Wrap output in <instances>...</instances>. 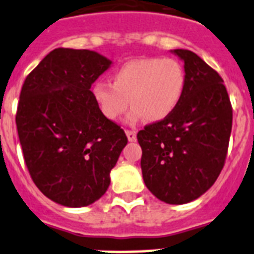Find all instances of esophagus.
Listing matches in <instances>:
<instances>
[{
    "instance_id": "esophagus-1",
    "label": "esophagus",
    "mask_w": 254,
    "mask_h": 254,
    "mask_svg": "<svg viewBox=\"0 0 254 254\" xmlns=\"http://www.w3.org/2000/svg\"><path fill=\"white\" fill-rule=\"evenodd\" d=\"M125 134H127V140H129V142H134V140H137V133H135V131L127 130L125 131Z\"/></svg>"
}]
</instances>
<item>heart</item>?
Instances as JSON below:
<instances>
[{
	"instance_id": "1",
	"label": "heart",
	"mask_w": 254,
	"mask_h": 254,
	"mask_svg": "<svg viewBox=\"0 0 254 254\" xmlns=\"http://www.w3.org/2000/svg\"><path fill=\"white\" fill-rule=\"evenodd\" d=\"M186 86L182 64L170 58H143L121 65L112 74V84L97 81L91 95L101 114L116 120L129 107V123L146 119L159 123L173 114Z\"/></svg>"
}]
</instances>
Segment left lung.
<instances>
[{
	"label": "left lung",
	"instance_id": "8db88e82",
	"mask_svg": "<svg viewBox=\"0 0 254 254\" xmlns=\"http://www.w3.org/2000/svg\"><path fill=\"white\" fill-rule=\"evenodd\" d=\"M185 63L186 86L174 112L137 135L143 181L157 199L186 204L214 185L225 164L232 108L223 80L199 55L170 50Z\"/></svg>",
	"mask_w": 254,
	"mask_h": 254
}]
</instances>
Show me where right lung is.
I'll use <instances>...</instances> for the list:
<instances>
[{
    "label": "right lung",
    "instance_id": "right-lung-1",
    "mask_svg": "<svg viewBox=\"0 0 254 254\" xmlns=\"http://www.w3.org/2000/svg\"><path fill=\"white\" fill-rule=\"evenodd\" d=\"M112 61L93 50L50 51L23 84L16 127L38 190L68 208L101 199L127 138L101 114L90 87Z\"/></svg>",
    "mask_w": 254,
    "mask_h": 254
}]
</instances>
